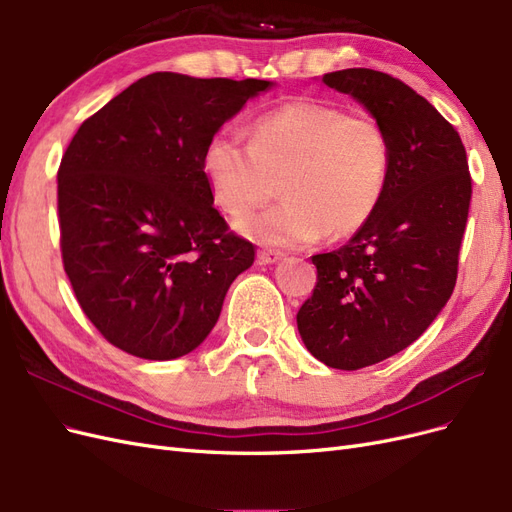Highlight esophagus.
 Segmentation results:
<instances>
[{
	"label": "esophagus",
	"mask_w": 512,
	"mask_h": 512,
	"mask_svg": "<svg viewBox=\"0 0 512 512\" xmlns=\"http://www.w3.org/2000/svg\"><path fill=\"white\" fill-rule=\"evenodd\" d=\"M284 258V252L280 250H258V260L262 262V265H273V262L282 260Z\"/></svg>",
	"instance_id": "1"
}]
</instances>
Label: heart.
Wrapping results in <instances>:
<instances>
[{
	"label": "heart",
	"instance_id": "heart-1",
	"mask_svg": "<svg viewBox=\"0 0 512 512\" xmlns=\"http://www.w3.org/2000/svg\"><path fill=\"white\" fill-rule=\"evenodd\" d=\"M211 194L241 213L235 228L262 243L301 247L359 232L380 205L391 175V141L382 123L342 106L299 100L262 115L252 138L215 132L203 151ZM285 183L280 206L243 214Z\"/></svg>",
	"mask_w": 512,
	"mask_h": 512
}]
</instances>
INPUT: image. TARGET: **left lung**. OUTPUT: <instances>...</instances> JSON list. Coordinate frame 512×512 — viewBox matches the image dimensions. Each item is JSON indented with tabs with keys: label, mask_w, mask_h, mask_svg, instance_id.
Here are the masks:
<instances>
[{
	"label": "left lung",
	"mask_w": 512,
	"mask_h": 512,
	"mask_svg": "<svg viewBox=\"0 0 512 512\" xmlns=\"http://www.w3.org/2000/svg\"><path fill=\"white\" fill-rule=\"evenodd\" d=\"M322 83L359 100L391 141L374 218L339 250L312 256L318 280L297 314L307 350L352 371L408 348L451 299L472 177L457 130L404 81L348 68Z\"/></svg>",
	"instance_id": "obj_1"
}]
</instances>
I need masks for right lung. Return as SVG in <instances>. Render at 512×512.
<instances>
[{
    "mask_svg": "<svg viewBox=\"0 0 512 512\" xmlns=\"http://www.w3.org/2000/svg\"><path fill=\"white\" fill-rule=\"evenodd\" d=\"M269 81L153 72L81 123L57 170L59 245L85 316L138 359L192 352L254 245L213 207L203 151Z\"/></svg>",
    "mask_w": 512,
    "mask_h": 512,
    "instance_id": "obj_1",
    "label": "right lung"
}]
</instances>
